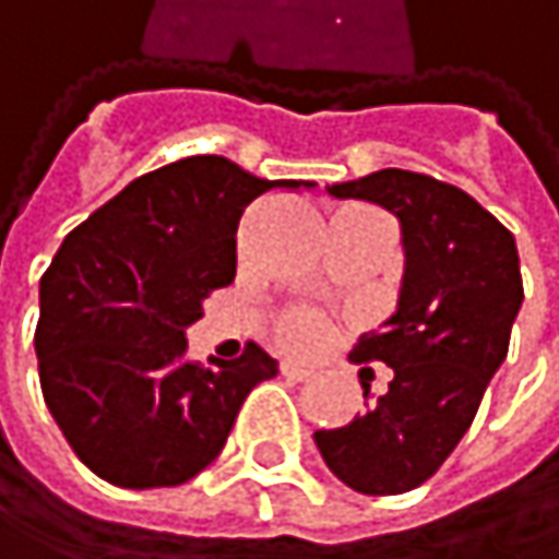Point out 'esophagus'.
I'll list each match as a JSON object with an SVG mask.
<instances>
[{
  "label": "esophagus",
  "mask_w": 559,
  "mask_h": 559,
  "mask_svg": "<svg viewBox=\"0 0 559 559\" xmlns=\"http://www.w3.org/2000/svg\"><path fill=\"white\" fill-rule=\"evenodd\" d=\"M281 376L290 379V382H307V379H310V369L294 366V362H281Z\"/></svg>",
  "instance_id": "34e87169"
}]
</instances>
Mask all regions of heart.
<instances>
[{
  "instance_id": "1",
  "label": "heart",
  "mask_w": 559,
  "mask_h": 559,
  "mask_svg": "<svg viewBox=\"0 0 559 559\" xmlns=\"http://www.w3.org/2000/svg\"><path fill=\"white\" fill-rule=\"evenodd\" d=\"M275 343L287 353H297V356H307V353H317L326 336H330V323L323 313L310 310V307H284L278 317H275Z\"/></svg>"
}]
</instances>
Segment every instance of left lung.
<instances>
[{"mask_svg":"<svg viewBox=\"0 0 559 559\" xmlns=\"http://www.w3.org/2000/svg\"><path fill=\"white\" fill-rule=\"evenodd\" d=\"M401 219L404 284L397 313L359 336L353 362H385L394 379L346 427L317 430L330 473L362 496H401L427 483L469 430L489 379L508 356L524 300L514 236L466 190L430 174L385 168L333 183Z\"/></svg>","mask_w":559,"mask_h":559,"instance_id":"left-lung-1","label":"left lung"}]
</instances>
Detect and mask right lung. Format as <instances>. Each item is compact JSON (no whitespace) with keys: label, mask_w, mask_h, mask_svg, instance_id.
<instances>
[{"label":"right lung","mask_w":559,"mask_h":559,"mask_svg":"<svg viewBox=\"0 0 559 559\" xmlns=\"http://www.w3.org/2000/svg\"><path fill=\"white\" fill-rule=\"evenodd\" d=\"M272 187L300 180L193 155L135 177L57 249L41 275L38 376L60 433L99 479H193L226 447L249 391L278 372L259 343L203 366L183 340L203 297L236 278L239 219Z\"/></svg>","instance_id":"obj_1"}]
</instances>
